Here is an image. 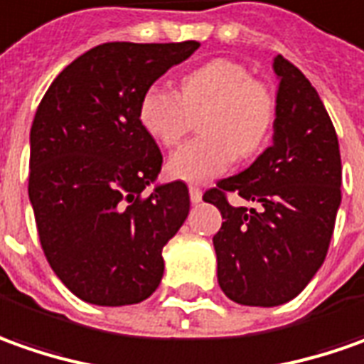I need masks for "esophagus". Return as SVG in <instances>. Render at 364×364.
<instances>
[{
	"label": "esophagus",
	"instance_id": "34e87169",
	"mask_svg": "<svg viewBox=\"0 0 364 364\" xmlns=\"http://www.w3.org/2000/svg\"><path fill=\"white\" fill-rule=\"evenodd\" d=\"M201 189L197 187V185H189V199H191V203H199L201 201Z\"/></svg>",
	"mask_w": 364,
	"mask_h": 364
}]
</instances>
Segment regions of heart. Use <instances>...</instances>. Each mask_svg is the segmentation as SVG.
<instances>
[{
    "instance_id": "1",
    "label": "heart",
    "mask_w": 364,
    "mask_h": 364,
    "mask_svg": "<svg viewBox=\"0 0 364 364\" xmlns=\"http://www.w3.org/2000/svg\"><path fill=\"white\" fill-rule=\"evenodd\" d=\"M197 112V129L203 134L177 149L167 163L171 175L183 181L213 179L237 155H256L274 127L276 96L244 64L215 58L187 72L177 92L151 86L139 102L141 127L165 146L181 141Z\"/></svg>"
}]
</instances>
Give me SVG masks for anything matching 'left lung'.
Wrapping results in <instances>:
<instances>
[{
  "instance_id": "left-lung-1",
  "label": "left lung",
  "mask_w": 364,
  "mask_h": 364,
  "mask_svg": "<svg viewBox=\"0 0 364 364\" xmlns=\"http://www.w3.org/2000/svg\"><path fill=\"white\" fill-rule=\"evenodd\" d=\"M274 72V143L203 193L225 220L213 235L218 282L244 306H278L306 288L326 257L341 205L338 139L318 92L284 56ZM230 193L255 207L232 206Z\"/></svg>"
}]
</instances>
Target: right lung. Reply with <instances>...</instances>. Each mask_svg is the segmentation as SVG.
Listing matches in <instances>:
<instances>
[{
	"label": "right lung",
	"instance_id": "add662e5",
	"mask_svg": "<svg viewBox=\"0 0 364 364\" xmlns=\"http://www.w3.org/2000/svg\"><path fill=\"white\" fill-rule=\"evenodd\" d=\"M199 42H108L62 70L30 131L28 193L46 259L98 306L143 302L163 278V245L189 213L183 181L157 179L163 155L139 120L146 88Z\"/></svg>",
	"mask_w": 364,
	"mask_h": 364
}]
</instances>
